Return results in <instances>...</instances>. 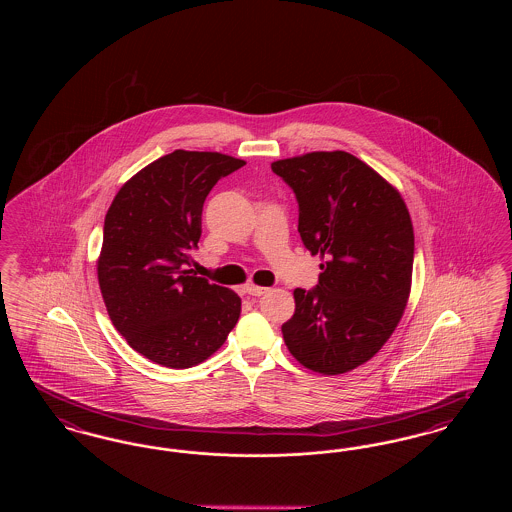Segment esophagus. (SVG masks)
<instances>
[{
    "mask_svg": "<svg viewBox=\"0 0 512 512\" xmlns=\"http://www.w3.org/2000/svg\"><path fill=\"white\" fill-rule=\"evenodd\" d=\"M245 292L249 293L251 297H259V295L267 293L268 288H263V286H255V284H249V286L245 288Z\"/></svg>",
    "mask_w": 512,
    "mask_h": 512,
    "instance_id": "1",
    "label": "esophagus"
}]
</instances>
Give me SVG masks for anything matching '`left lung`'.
<instances>
[{
    "label": "left lung",
    "instance_id": "obj_1",
    "mask_svg": "<svg viewBox=\"0 0 512 512\" xmlns=\"http://www.w3.org/2000/svg\"><path fill=\"white\" fill-rule=\"evenodd\" d=\"M270 167L295 192L299 236L322 259L317 288L293 292L284 341L313 372H349L382 349L407 307L409 209L397 188L347 151H313Z\"/></svg>",
    "mask_w": 512,
    "mask_h": 512
}]
</instances>
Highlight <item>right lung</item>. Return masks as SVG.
Instances as JSON below:
<instances>
[{
	"instance_id": "add662e5",
	"label": "right lung",
	"mask_w": 512,
	"mask_h": 512,
	"mask_svg": "<svg viewBox=\"0 0 512 512\" xmlns=\"http://www.w3.org/2000/svg\"><path fill=\"white\" fill-rule=\"evenodd\" d=\"M245 161L176 149L122 184L103 224L99 290L113 326L149 361L190 368L236 326L238 293L194 276L205 197Z\"/></svg>"
}]
</instances>
